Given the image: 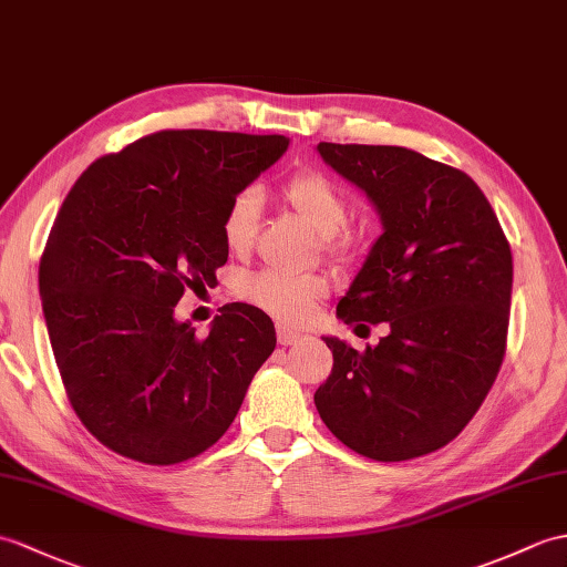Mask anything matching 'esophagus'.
Segmentation results:
<instances>
[{
  "label": "esophagus",
  "instance_id": "34e87169",
  "mask_svg": "<svg viewBox=\"0 0 567 567\" xmlns=\"http://www.w3.org/2000/svg\"><path fill=\"white\" fill-rule=\"evenodd\" d=\"M301 340V333L299 331H292V328L287 326H278V343L280 346H295Z\"/></svg>",
  "mask_w": 567,
  "mask_h": 567
}]
</instances>
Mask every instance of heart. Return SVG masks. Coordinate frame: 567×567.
I'll use <instances>...</instances> for the list:
<instances>
[{
  "mask_svg": "<svg viewBox=\"0 0 567 567\" xmlns=\"http://www.w3.org/2000/svg\"><path fill=\"white\" fill-rule=\"evenodd\" d=\"M282 195L301 221L321 236L328 251L336 254L346 246L340 229L348 224L350 205L333 181L316 174V171H305V174L287 181ZM258 213L260 195L254 188H246L231 197L221 217V236L231 254H246L251 248ZM239 295L248 305L275 316L282 323H301L313 313L316 301L326 295V282L316 275L292 278V275L266 270L244 280Z\"/></svg>",
  "mask_w": 567,
  "mask_h": 567,
  "instance_id": "b5f03b06",
  "label": "heart"
}]
</instances>
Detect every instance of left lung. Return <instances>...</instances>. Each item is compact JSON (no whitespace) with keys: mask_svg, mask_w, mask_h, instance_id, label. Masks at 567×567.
Returning <instances> with one entry per match:
<instances>
[{"mask_svg":"<svg viewBox=\"0 0 567 567\" xmlns=\"http://www.w3.org/2000/svg\"><path fill=\"white\" fill-rule=\"evenodd\" d=\"M381 219L346 297L343 323H389L364 352L323 336L333 370L313 393L352 452L405 462L452 442L505 358L512 254L488 197L464 171L405 147L319 142Z\"/></svg>","mask_w":567,"mask_h":567,"instance_id":"obj_1","label":"left lung"}]
</instances>
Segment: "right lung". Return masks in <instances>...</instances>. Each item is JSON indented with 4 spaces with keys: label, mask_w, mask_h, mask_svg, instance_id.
I'll return each instance as SVG.
<instances>
[{
    "label": "right lung",
    "mask_w": 567,
    "mask_h": 567,
    "mask_svg": "<svg viewBox=\"0 0 567 567\" xmlns=\"http://www.w3.org/2000/svg\"><path fill=\"white\" fill-rule=\"evenodd\" d=\"M287 144L162 130L101 156L64 197L38 285L70 403L109 450L181 464L234 423L278 343L270 316L236 301L200 340L174 311L188 287L217 280L224 209Z\"/></svg>",
    "instance_id": "add662e5"
}]
</instances>
